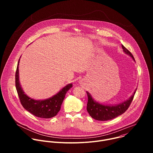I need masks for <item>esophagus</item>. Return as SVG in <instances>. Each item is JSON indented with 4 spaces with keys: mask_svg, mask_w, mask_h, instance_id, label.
Listing matches in <instances>:
<instances>
[{
    "mask_svg": "<svg viewBox=\"0 0 153 153\" xmlns=\"http://www.w3.org/2000/svg\"><path fill=\"white\" fill-rule=\"evenodd\" d=\"M79 83L80 85H83V80H79Z\"/></svg>",
    "mask_w": 153,
    "mask_h": 153,
    "instance_id": "obj_1",
    "label": "esophagus"
}]
</instances>
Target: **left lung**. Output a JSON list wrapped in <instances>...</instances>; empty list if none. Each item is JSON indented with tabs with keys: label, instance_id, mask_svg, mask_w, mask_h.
<instances>
[{
	"label": "left lung",
	"instance_id": "1",
	"mask_svg": "<svg viewBox=\"0 0 153 153\" xmlns=\"http://www.w3.org/2000/svg\"><path fill=\"white\" fill-rule=\"evenodd\" d=\"M123 51L131 57L135 62L134 58L123 45H122ZM137 88L134 90L133 95L129 97L127 100L119 104H103L97 102L91 95V94L86 91L88 100L87 103V111L88 112L90 116L95 120L100 121H106L113 119L117 116L123 114L128 108L129 105L131 103Z\"/></svg>",
	"mask_w": 153,
	"mask_h": 153
}]
</instances>
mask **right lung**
<instances>
[{
  "mask_svg": "<svg viewBox=\"0 0 153 153\" xmlns=\"http://www.w3.org/2000/svg\"><path fill=\"white\" fill-rule=\"evenodd\" d=\"M20 59H19L16 73V87L22 105L26 110L36 117L50 119L56 116L60 110L62 103L67 92L72 88L73 84L69 83L65 85L57 93L48 99L42 100L33 99L25 94L22 87L21 86L19 73Z\"/></svg>",
  "mask_w": 153,
  "mask_h": 153,
  "instance_id": "add662e5",
  "label": "right lung"
}]
</instances>
